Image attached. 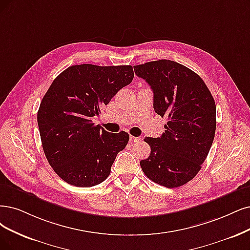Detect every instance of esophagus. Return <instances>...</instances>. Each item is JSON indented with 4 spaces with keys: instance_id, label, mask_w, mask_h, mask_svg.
Segmentation results:
<instances>
[{
    "instance_id": "obj_1",
    "label": "esophagus",
    "mask_w": 250,
    "mask_h": 250,
    "mask_svg": "<svg viewBox=\"0 0 250 250\" xmlns=\"http://www.w3.org/2000/svg\"><path fill=\"white\" fill-rule=\"evenodd\" d=\"M130 140H131L132 142H139V141H142V140H143V136H140V137L130 136Z\"/></svg>"
}]
</instances>
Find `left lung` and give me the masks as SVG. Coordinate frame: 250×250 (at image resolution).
<instances>
[{
  "label": "left lung",
  "mask_w": 250,
  "mask_h": 250,
  "mask_svg": "<svg viewBox=\"0 0 250 250\" xmlns=\"http://www.w3.org/2000/svg\"><path fill=\"white\" fill-rule=\"evenodd\" d=\"M153 91L155 113L167 117L160 138L146 137L151 152L140 162L153 182L173 188L190 181L206 160L216 128V106L203 79L190 69L169 60L134 67Z\"/></svg>",
  "instance_id": "left-lung-1"
}]
</instances>
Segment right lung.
<instances>
[{
    "mask_svg": "<svg viewBox=\"0 0 250 250\" xmlns=\"http://www.w3.org/2000/svg\"><path fill=\"white\" fill-rule=\"evenodd\" d=\"M133 78L132 66L83 63L69 67L53 80L37 120L46 159L63 181L90 188L109 176L130 136L124 131L111 134L91 118Z\"/></svg>",
    "mask_w": 250,
    "mask_h": 250,
    "instance_id": "right-lung-1",
    "label": "right lung"
}]
</instances>
